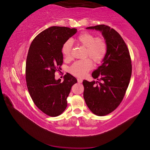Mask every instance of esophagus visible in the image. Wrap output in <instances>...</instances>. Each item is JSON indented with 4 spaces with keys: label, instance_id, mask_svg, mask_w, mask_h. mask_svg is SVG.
Returning <instances> with one entry per match:
<instances>
[{
    "label": "esophagus",
    "instance_id": "1",
    "mask_svg": "<svg viewBox=\"0 0 150 150\" xmlns=\"http://www.w3.org/2000/svg\"><path fill=\"white\" fill-rule=\"evenodd\" d=\"M77 82H79V83H82V79H77Z\"/></svg>",
    "mask_w": 150,
    "mask_h": 150
}]
</instances>
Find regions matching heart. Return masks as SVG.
<instances>
[{"mask_svg": "<svg viewBox=\"0 0 150 150\" xmlns=\"http://www.w3.org/2000/svg\"><path fill=\"white\" fill-rule=\"evenodd\" d=\"M76 41L86 47L84 57L91 58L95 64H100L105 59L107 52V45L104 38L96 37L88 32H83L76 38ZM73 44L70 40L65 42L62 47V53L66 59H70ZM92 61L88 58L75 62L69 72L79 77H83L92 68Z\"/></svg>", "mask_w": 150, "mask_h": 150, "instance_id": "1", "label": "heart"}]
</instances>
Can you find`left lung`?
I'll return each mask as SVG.
<instances>
[{
	"mask_svg": "<svg viewBox=\"0 0 150 150\" xmlns=\"http://www.w3.org/2000/svg\"><path fill=\"white\" fill-rule=\"evenodd\" d=\"M86 29L102 33L107 52L103 64L92 74L98 81H83V98L93 114L106 116L120 105L126 93L132 75L130 52L120 34L109 26L98 25Z\"/></svg>",
	"mask_w": 150,
	"mask_h": 150,
	"instance_id": "8db88e82",
	"label": "left lung"
}]
</instances>
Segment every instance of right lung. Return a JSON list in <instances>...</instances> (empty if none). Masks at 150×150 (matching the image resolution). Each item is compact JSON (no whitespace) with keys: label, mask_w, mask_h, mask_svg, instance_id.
<instances>
[{"label":"right lung","mask_w":150,"mask_h":150,"mask_svg":"<svg viewBox=\"0 0 150 150\" xmlns=\"http://www.w3.org/2000/svg\"><path fill=\"white\" fill-rule=\"evenodd\" d=\"M76 29L53 26L35 37L28 52L25 79L33 102L43 113L51 117L59 116L67 107V98L71 86L77 82L69 74L64 81L55 79V72L63 62L62 47Z\"/></svg>","instance_id":"right-lung-1"}]
</instances>
